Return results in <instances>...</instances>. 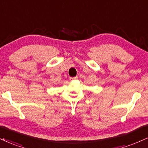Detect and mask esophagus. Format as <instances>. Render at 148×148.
<instances>
[{"mask_svg": "<svg viewBox=\"0 0 148 148\" xmlns=\"http://www.w3.org/2000/svg\"><path fill=\"white\" fill-rule=\"evenodd\" d=\"M77 77H70V80L72 81V80H75V79H77Z\"/></svg>", "mask_w": 148, "mask_h": 148, "instance_id": "34e87169", "label": "esophagus"}]
</instances>
